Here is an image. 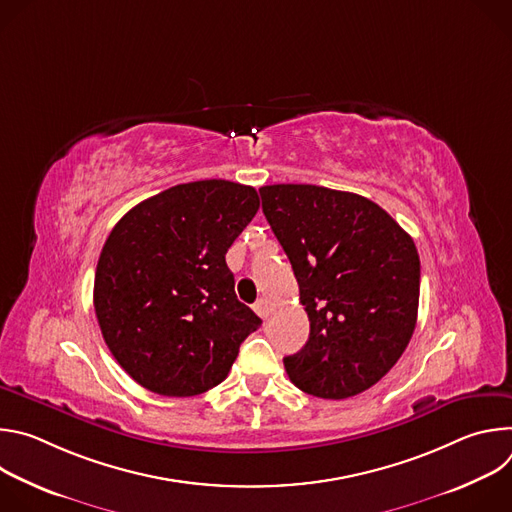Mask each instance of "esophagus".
<instances>
[{
	"mask_svg": "<svg viewBox=\"0 0 512 512\" xmlns=\"http://www.w3.org/2000/svg\"><path fill=\"white\" fill-rule=\"evenodd\" d=\"M253 310L265 320L269 314H271V304H269V300L267 298H261L255 306H253Z\"/></svg>",
	"mask_w": 512,
	"mask_h": 512,
	"instance_id": "esophagus-1",
	"label": "esophagus"
}]
</instances>
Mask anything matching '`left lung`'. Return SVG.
Returning <instances> with one entry per match:
<instances>
[{"mask_svg": "<svg viewBox=\"0 0 512 512\" xmlns=\"http://www.w3.org/2000/svg\"><path fill=\"white\" fill-rule=\"evenodd\" d=\"M259 194L310 318L304 348L283 358L289 381L322 399L371 389L415 330L421 269L413 239L352 192L273 184Z\"/></svg>", "mask_w": 512, "mask_h": 512, "instance_id": "1", "label": "left lung"}]
</instances>
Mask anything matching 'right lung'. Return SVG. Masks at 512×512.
<instances>
[{"instance_id": "right-lung-1", "label": "right lung", "mask_w": 512, "mask_h": 512, "mask_svg": "<svg viewBox=\"0 0 512 512\" xmlns=\"http://www.w3.org/2000/svg\"><path fill=\"white\" fill-rule=\"evenodd\" d=\"M259 210L229 180L172 186L133 206L107 237L93 304L121 369L166 397L223 383L261 318L241 304L225 255Z\"/></svg>"}]
</instances>
